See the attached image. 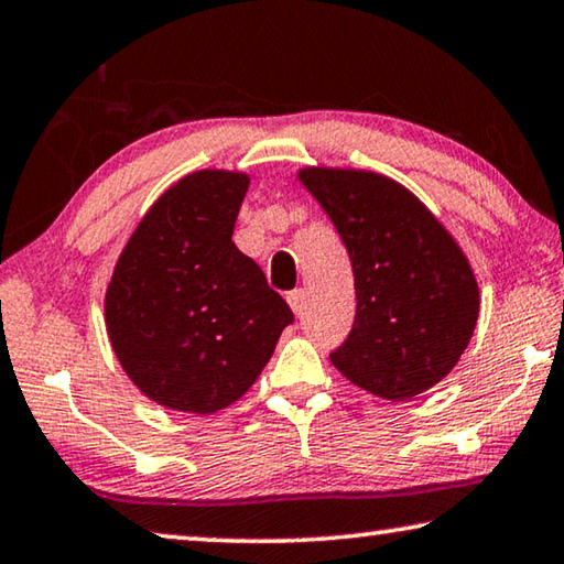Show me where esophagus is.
I'll list each match as a JSON object with an SVG mask.
<instances>
[{"label":"esophagus","instance_id":"obj_1","mask_svg":"<svg viewBox=\"0 0 564 564\" xmlns=\"http://www.w3.org/2000/svg\"><path fill=\"white\" fill-rule=\"evenodd\" d=\"M289 305L293 308L295 316H303L305 311V291L303 289H295L289 293Z\"/></svg>","mask_w":564,"mask_h":564}]
</instances>
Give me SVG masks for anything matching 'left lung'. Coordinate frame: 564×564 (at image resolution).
<instances>
[{"label":"left lung","mask_w":564,"mask_h":564,"mask_svg":"<svg viewBox=\"0 0 564 564\" xmlns=\"http://www.w3.org/2000/svg\"><path fill=\"white\" fill-rule=\"evenodd\" d=\"M356 275V321L330 352L350 383L408 400L443 380L473 338L480 299L453 236L395 181L370 171L303 169Z\"/></svg>","instance_id":"left-lung-1"}]
</instances>
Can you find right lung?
I'll list each match as a JSON object with an SVG mask.
<instances>
[{"label": "right lung", "instance_id": "right-lung-1", "mask_svg": "<svg viewBox=\"0 0 564 564\" xmlns=\"http://www.w3.org/2000/svg\"><path fill=\"white\" fill-rule=\"evenodd\" d=\"M248 176L196 171L141 218L107 291L113 352L159 405L208 415L241 398L293 311L231 241Z\"/></svg>", "mask_w": 564, "mask_h": 564}]
</instances>
